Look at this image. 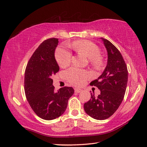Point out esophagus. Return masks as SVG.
Listing matches in <instances>:
<instances>
[{
    "instance_id": "1",
    "label": "esophagus",
    "mask_w": 147,
    "mask_h": 147,
    "mask_svg": "<svg viewBox=\"0 0 147 147\" xmlns=\"http://www.w3.org/2000/svg\"><path fill=\"white\" fill-rule=\"evenodd\" d=\"M74 90H75V92H77V93H80L81 91H82V90L80 89H79V88H75L74 89Z\"/></svg>"
}]
</instances>
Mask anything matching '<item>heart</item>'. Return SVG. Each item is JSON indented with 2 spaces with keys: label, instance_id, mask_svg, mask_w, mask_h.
<instances>
[{
  "label": "heart",
  "instance_id": "1",
  "mask_svg": "<svg viewBox=\"0 0 147 147\" xmlns=\"http://www.w3.org/2000/svg\"><path fill=\"white\" fill-rule=\"evenodd\" d=\"M68 47L72 48L77 53L86 55L89 58L90 63L94 67L99 69L102 66L103 59L100 55L99 48L92 42L76 41L72 43L68 44ZM71 57L72 55L71 52L63 48H58L55 54L57 63L62 68L67 67L70 65ZM65 76L71 84L80 87L86 83L87 79L90 77V74L85 70L72 67L66 71Z\"/></svg>",
  "mask_w": 147,
  "mask_h": 147
}]
</instances>
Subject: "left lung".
<instances>
[{"mask_svg":"<svg viewBox=\"0 0 147 147\" xmlns=\"http://www.w3.org/2000/svg\"><path fill=\"white\" fill-rule=\"evenodd\" d=\"M107 51V63L102 75L90 83L100 90L97 96L91 93L84 104V110L92 118L104 120L111 116L123 100L128 82V69L125 60L115 45L101 38Z\"/></svg>","mask_w":147,"mask_h":147,"instance_id":"obj_1","label":"left lung"}]
</instances>
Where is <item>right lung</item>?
Segmentation results:
<instances>
[{
  "label": "right lung",
  "mask_w": 147,
  "mask_h": 147,
  "mask_svg": "<svg viewBox=\"0 0 147 147\" xmlns=\"http://www.w3.org/2000/svg\"><path fill=\"white\" fill-rule=\"evenodd\" d=\"M57 38L45 40L28 61L24 75L26 97L36 115L45 120H52L63 115L68 100L73 95L71 87L55 91L53 77L59 71L55 58Z\"/></svg>",
  "instance_id": "obj_1"
}]
</instances>
